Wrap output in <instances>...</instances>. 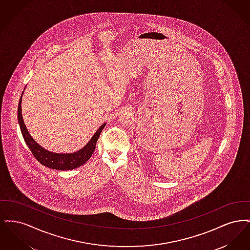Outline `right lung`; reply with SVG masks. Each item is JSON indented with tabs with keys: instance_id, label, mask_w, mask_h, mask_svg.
<instances>
[{
	"instance_id": "right-lung-1",
	"label": "right lung",
	"mask_w": 250,
	"mask_h": 250,
	"mask_svg": "<svg viewBox=\"0 0 250 250\" xmlns=\"http://www.w3.org/2000/svg\"><path fill=\"white\" fill-rule=\"evenodd\" d=\"M22 95L21 96L19 107H18V120H19L21 134L23 136L24 141L38 162L52 169L69 170L83 165L86 161L90 159V157L92 156L95 151V145L99 138V135L102 129L105 127L106 123H104L103 125H101V126H99V128L95 132V135L81 150L74 153H68V154L50 152L36 143V141L33 139V137L30 135V133L28 132V129L26 128V125L24 124L23 118H22V112H21Z\"/></svg>"
}]
</instances>
